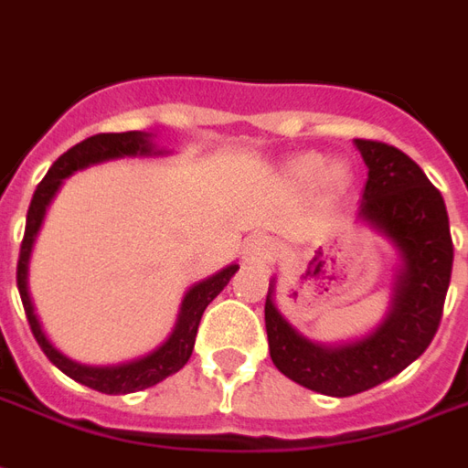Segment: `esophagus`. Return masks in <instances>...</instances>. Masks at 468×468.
Returning <instances> with one entry per match:
<instances>
[{
  "label": "esophagus",
  "instance_id": "34e87169",
  "mask_svg": "<svg viewBox=\"0 0 468 468\" xmlns=\"http://www.w3.org/2000/svg\"><path fill=\"white\" fill-rule=\"evenodd\" d=\"M271 254H274V244L264 237H254L247 241V247L241 251V259H244L247 264H251V267H267V261L271 259Z\"/></svg>",
  "mask_w": 468,
  "mask_h": 468
}]
</instances>
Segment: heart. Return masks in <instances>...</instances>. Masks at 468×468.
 <instances>
[{
	"instance_id": "b5f03b06",
	"label": "heart",
	"mask_w": 468,
	"mask_h": 468,
	"mask_svg": "<svg viewBox=\"0 0 468 468\" xmlns=\"http://www.w3.org/2000/svg\"><path fill=\"white\" fill-rule=\"evenodd\" d=\"M284 174L292 186L306 189L314 182L324 189H339L349 179V164L342 159L322 162V156L316 154H294L289 156L284 164Z\"/></svg>"
}]
</instances>
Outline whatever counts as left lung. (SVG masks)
<instances>
[{"mask_svg": "<svg viewBox=\"0 0 468 468\" xmlns=\"http://www.w3.org/2000/svg\"><path fill=\"white\" fill-rule=\"evenodd\" d=\"M354 146L369 169L354 221L384 239L397 257L387 314L369 332L326 344L299 332L276 306V276L264 306L276 369L326 397H354L419 359L439 329L452 282L453 244L444 197L397 146L367 139H354Z\"/></svg>", "mask_w": 468, "mask_h": 468, "instance_id": "left-lung-1", "label": "left lung"}]
</instances>
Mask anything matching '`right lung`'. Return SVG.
<instances>
[{
  "label": "right lung",
  "instance_id": "add662e5",
  "mask_svg": "<svg viewBox=\"0 0 468 468\" xmlns=\"http://www.w3.org/2000/svg\"><path fill=\"white\" fill-rule=\"evenodd\" d=\"M169 154H172V149L156 144V136L149 134V132H122V134L90 136V139H84L77 146H71L69 152H64L52 164V169L47 172V176L37 186L32 204H29V211H27V229H24V241L22 249H19V264H16V286H19V296H22L24 312H27V319H29V326H32L34 339H37V344L47 354V359L52 361L57 369L64 371L67 377L80 381L84 387L101 391V394L142 391V388L154 387V384H159V381H164L166 377H172V374L182 369L184 364L189 361V356H192L201 314L219 296L221 289L229 284L231 276L239 271V264L231 261V264H227L219 271H214L207 279L194 282L184 292L174 329L159 346L129 361L97 367V364H81V361L67 356L44 332L42 319L37 314L32 292H29V261H32L34 241L39 237V229H42L49 204L54 201V197H57L67 176H71L74 172H81L87 166H94V164L114 162V159H136V156L149 159V156Z\"/></svg>",
  "mask_w": 468,
  "mask_h": 468
}]
</instances>
